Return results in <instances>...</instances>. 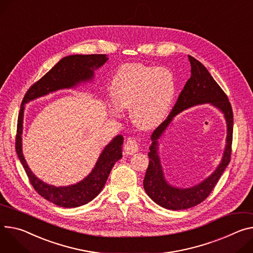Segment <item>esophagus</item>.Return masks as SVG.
<instances>
[{"instance_id":"1","label":"esophagus","mask_w":253,"mask_h":253,"mask_svg":"<svg viewBox=\"0 0 253 253\" xmlns=\"http://www.w3.org/2000/svg\"><path fill=\"white\" fill-rule=\"evenodd\" d=\"M138 148H139L138 142H137V140L135 138L130 137V138H128L126 140V143L124 145V154L125 155L134 154L135 152L138 151Z\"/></svg>"}]
</instances>
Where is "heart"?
Masks as SVG:
<instances>
[{
	"label": "heart",
	"mask_w": 253,
	"mask_h": 253,
	"mask_svg": "<svg viewBox=\"0 0 253 253\" xmlns=\"http://www.w3.org/2000/svg\"><path fill=\"white\" fill-rule=\"evenodd\" d=\"M175 87L174 76L167 67L124 65L112 82L111 95L115 104L110 105V112L120 116V109L129 110L137 127L153 129L168 116Z\"/></svg>",
	"instance_id": "heart-1"
}]
</instances>
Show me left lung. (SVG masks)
I'll list each match as a JSON object with an SVG mask.
<instances>
[{
	"label": "left lung",
	"instance_id": "obj_1",
	"mask_svg": "<svg viewBox=\"0 0 253 253\" xmlns=\"http://www.w3.org/2000/svg\"><path fill=\"white\" fill-rule=\"evenodd\" d=\"M188 56L191 63V78L180 91L169 117L151 135L152 143L148 153L149 165L143 180L144 190L152 201L160 207L174 211L192 208L202 203L211 194L225 169L230 163L233 135V112L226 94L199 60L191 55ZM209 102L224 114L227 124L226 146L221 163L210 177L198 185L186 189L173 187L166 181L163 174L158 155V139L177 113L191 106Z\"/></svg>",
	"mask_w": 253,
	"mask_h": 253
}]
</instances>
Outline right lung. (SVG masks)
I'll return each mask as SVG.
<instances>
[{"mask_svg":"<svg viewBox=\"0 0 253 253\" xmlns=\"http://www.w3.org/2000/svg\"><path fill=\"white\" fill-rule=\"evenodd\" d=\"M106 54H75L60 59L51 70L38 82L30 86L22 101L17 124L16 151L20 162L34 190L45 200L63 208H76L94 200L103 190L114 165L122 157V135L114 137L113 140L104 148L91 172L75 185L67 187H55L40 180L29 169L22 152L23 117L25 104L48 95L52 91L75 87L78 84L89 82L94 78V71L98 70L106 61Z\"/></svg>","mask_w":253,"mask_h":253,"instance_id":"add662e5","label":"right lung"}]
</instances>
